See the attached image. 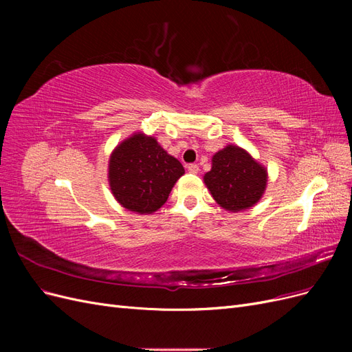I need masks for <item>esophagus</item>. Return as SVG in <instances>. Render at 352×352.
I'll use <instances>...</instances> for the list:
<instances>
[{
  "label": "esophagus",
  "instance_id": "1",
  "mask_svg": "<svg viewBox=\"0 0 352 352\" xmlns=\"http://www.w3.org/2000/svg\"><path fill=\"white\" fill-rule=\"evenodd\" d=\"M186 168H188L189 173H194V175H197L199 172V167L197 164H188Z\"/></svg>",
  "mask_w": 352,
  "mask_h": 352
}]
</instances>
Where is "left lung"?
I'll return each mask as SVG.
<instances>
[{
    "instance_id": "left-lung-1",
    "label": "left lung",
    "mask_w": 352,
    "mask_h": 352,
    "mask_svg": "<svg viewBox=\"0 0 352 352\" xmlns=\"http://www.w3.org/2000/svg\"><path fill=\"white\" fill-rule=\"evenodd\" d=\"M204 184L220 207L236 212L261 199L267 186V170L243 148L228 145L212 155Z\"/></svg>"
}]
</instances>
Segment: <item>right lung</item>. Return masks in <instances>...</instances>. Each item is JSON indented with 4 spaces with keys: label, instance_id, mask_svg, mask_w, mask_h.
Listing matches in <instances>:
<instances>
[{
    "label": "right lung",
    "instance_id": "1",
    "mask_svg": "<svg viewBox=\"0 0 352 352\" xmlns=\"http://www.w3.org/2000/svg\"><path fill=\"white\" fill-rule=\"evenodd\" d=\"M185 173L177 158L167 154L155 138L133 133L114 148L109 182L119 204L138 214H151L164 206L170 190Z\"/></svg>",
    "mask_w": 352,
    "mask_h": 352
}]
</instances>
